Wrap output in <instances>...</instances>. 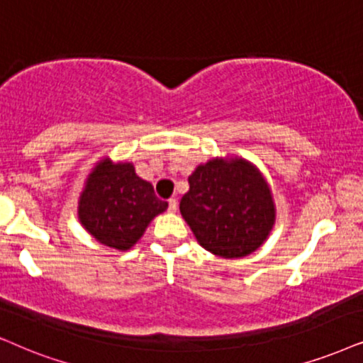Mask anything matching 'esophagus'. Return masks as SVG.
<instances>
[{
  "mask_svg": "<svg viewBox=\"0 0 363 363\" xmlns=\"http://www.w3.org/2000/svg\"><path fill=\"white\" fill-rule=\"evenodd\" d=\"M177 211V199L176 197H172V199H169V213H176Z\"/></svg>",
  "mask_w": 363,
  "mask_h": 363,
  "instance_id": "esophagus-1",
  "label": "esophagus"
}]
</instances>
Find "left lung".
<instances>
[{
    "label": "left lung",
    "mask_w": 363,
    "mask_h": 363,
    "mask_svg": "<svg viewBox=\"0 0 363 363\" xmlns=\"http://www.w3.org/2000/svg\"><path fill=\"white\" fill-rule=\"evenodd\" d=\"M179 209L197 242L226 259L255 253L277 221L273 192L263 172L238 155L199 164Z\"/></svg>",
    "instance_id": "8db88e82"
}]
</instances>
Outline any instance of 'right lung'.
Segmentation results:
<instances>
[{
    "instance_id": "1",
    "label": "right lung",
    "mask_w": 363,
    "mask_h": 363,
    "mask_svg": "<svg viewBox=\"0 0 363 363\" xmlns=\"http://www.w3.org/2000/svg\"><path fill=\"white\" fill-rule=\"evenodd\" d=\"M167 209L150 182L135 174L132 162L105 155L85 179L79 197V221L100 245L128 251L144 236L150 221Z\"/></svg>"
}]
</instances>
